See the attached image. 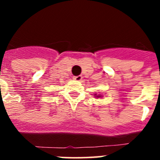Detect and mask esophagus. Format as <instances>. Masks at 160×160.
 <instances>
[{"mask_svg": "<svg viewBox=\"0 0 160 160\" xmlns=\"http://www.w3.org/2000/svg\"><path fill=\"white\" fill-rule=\"evenodd\" d=\"M73 79H74V80H77V81H81L82 79V75L74 76V77H73Z\"/></svg>", "mask_w": 160, "mask_h": 160, "instance_id": "obj_1", "label": "esophagus"}]
</instances>
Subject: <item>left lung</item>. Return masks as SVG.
<instances>
[{
  "mask_svg": "<svg viewBox=\"0 0 160 160\" xmlns=\"http://www.w3.org/2000/svg\"><path fill=\"white\" fill-rule=\"evenodd\" d=\"M97 97H100V96H97Z\"/></svg>",
  "mask_w": 160,
  "mask_h": 160,
  "instance_id": "obj_1",
  "label": "left lung"
}]
</instances>
